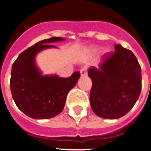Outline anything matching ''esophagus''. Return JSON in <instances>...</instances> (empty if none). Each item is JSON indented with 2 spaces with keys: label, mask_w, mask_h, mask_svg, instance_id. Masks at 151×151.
<instances>
[{
  "label": "esophagus",
  "mask_w": 151,
  "mask_h": 151,
  "mask_svg": "<svg viewBox=\"0 0 151 151\" xmlns=\"http://www.w3.org/2000/svg\"><path fill=\"white\" fill-rule=\"evenodd\" d=\"M80 73H81V75L82 76H86L87 75V68L86 67H82V68L80 70Z\"/></svg>",
  "instance_id": "esophagus-1"
}]
</instances>
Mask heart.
<instances>
[{
    "instance_id": "b5f03b06",
    "label": "heart",
    "mask_w": 151,
    "mask_h": 151,
    "mask_svg": "<svg viewBox=\"0 0 151 151\" xmlns=\"http://www.w3.org/2000/svg\"><path fill=\"white\" fill-rule=\"evenodd\" d=\"M95 50H97V48H95Z\"/></svg>"
}]
</instances>
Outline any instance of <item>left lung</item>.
Masks as SVG:
<instances>
[{
	"mask_svg": "<svg viewBox=\"0 0 151 151\" xmlns=\"http://www.w3.org/2000/svg\"><path fill=\"white\" fill-rule=\"evenodd\" d=\"M104 55L99 68L88 74L92 81L90 103L100 117L117 119L125 115L138 99L142 88L141 67L135 55L121 45Z\"/></svg>",
	"mask_w": 151,
	"mask_h": 151,
	"instance_id": "obj_1",
	"label": "left lung"
}]
</instances>
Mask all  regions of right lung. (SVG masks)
Listing matches in <instances>:
<instances>
[{"label":"right lung","mask_w":151,"mask_h":151,"mask_svg":"<svg viewBox=\"0 0 151 151\" xmlns=\"http://www.w3.org/2000/svg\"><path fill=\"white\" fill-rule=\"evenodd\" d=\"M53 37L41 41L22 52L12 64L10 88L12 98L21 111L34 119H48L63 111L69 91L80 78V72L70 78L42 76L34 58L45 48H55L48 43L63 41Z\"/></svg>","instance_id":"obj_1"}]
</instances>
